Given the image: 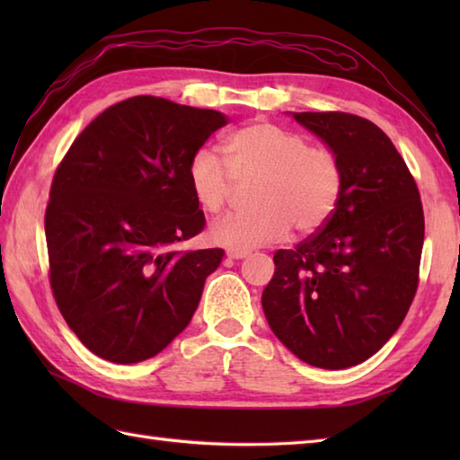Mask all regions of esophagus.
<instances>
[{
	"instance_id": "34e87169",
	"label": "esophagus",
	"mask_w": 460,
	"mask_h": 460,
	"mask_svg": "<svg viewBox=\"0 0 460 460\" xmlns=\"http://www.w3.org/2000/svg\"><path fill=\"white\" fill-rule=\"evenodd\" d=\"M247 255H249V251H245V249H233V247L227 249V257L229 259H235L237 261V259H245Z\"/></svg>"
}]
</instances>
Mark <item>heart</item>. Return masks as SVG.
Returning <instances> with one entry per match:
<instances>
[{"instance_id": "b5f03b06", "label": "heart", "mask_w": 460, "mask_h": 460, "mask_svg": "<svg viewBox=\"0 0 460 460\" xmlns=\"http://www.w3.org/2000/svg\"><path fill=\"white\" fill-rule=\"evenodd\" d=\"M225 162L211 148L191 154L185 168L190 191L205 213H219L235 181L257 180L247 213H229L209 229L215 243L255 249L282 241L295 227L302 235L324 227L344 191V165L328 146L272 122H252L223 142Z\"/></svg>"}]
</instances>
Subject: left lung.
Here are the masks:
<instances>
[{
	"label": "left lung",
	"mask_w": 460,
	"mask_h": 460,
	"mask_svg": "<svg viewBox=\"0 0 460 460\" xmlns=\"http://www.w3.org/2000/svg\"><path fill=\"white\" fill-rule=\"evenodd\" d=\"M292 116L340 155L344 191L324 227L275 252L262 310L296 358L344 369L374 356L411 306L423 203L402 154L374 122L336 111Z\"/></svg>",
	"instance_id": "1"
}]
</instances>
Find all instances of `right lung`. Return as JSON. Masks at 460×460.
<instances>
[{
	"instance_id": "1",
	"label": "right lung",
	"mask_w": 460,
	"mask_h": 460,
	"mask_svg": "<svg viewBox=\"0 0 460 460\" xmlns=\"http://www.w3.org/2000/svg\"><path fill=\"white\" fill-rule=\"evenodd\" d=\"M225 124L217 111L132 96L96 116L57 165L49 282L68 328L99 358H154L190 324L223 249H178L205 227L185 168Z\"/></svg>"
}]
</instances>
